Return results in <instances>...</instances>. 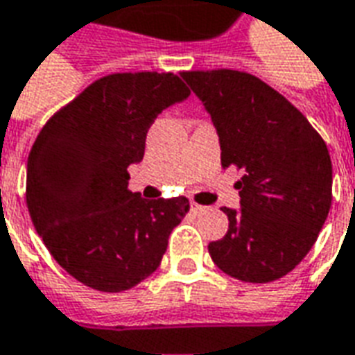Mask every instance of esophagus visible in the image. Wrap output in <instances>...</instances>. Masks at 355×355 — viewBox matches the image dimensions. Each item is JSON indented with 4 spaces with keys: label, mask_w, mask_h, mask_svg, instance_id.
<instances>
[{
    "label": "esophagus",
    "mask_w": 355,
    "mask_h": 355,
    "mask_svg": "<svg viewBox=\"0 0 355 355\" xmlns=\"http://www.w3.org/2000/svg\"><path fill=\"white\" fill-rule=\"evenodd\" d=\"M191 212L193 214H202V212H206V206H202V205H197V202H193V200H191Z\"/></svg>",
    "instance_id": "esophagus-1"
}]
</instances>
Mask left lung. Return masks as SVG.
<instances>
[{"label":"left lung","instance_id":"1","mask_svg":"<svg viewBox=\"0 0 355 355\" xmlns=\"http://www.w3.org/2000/svg\"><path fill=\"white\" fill-rule=\"evenodd\" d=\"M220 137L222 166H237L241 208H222L230 230L208 245L214 263L245 283H270L302 262L333 200V166L300 110L239 70L182 72Z\"/></svg>","mask_w":355,"mask_h":355}]
</instances>
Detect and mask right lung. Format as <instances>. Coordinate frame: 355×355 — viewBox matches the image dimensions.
<instances>
[{
	"mask_svg": "<svg viewBox=\"0 0 355 355\" xmlns=\"http://www.w3.org/2000/svg\"><path fill=\"white\" fill-rule=\"evenodd\" d=\"M191 92L172 72L110 74L49 118L26 166V205L62 270L103 293H122L160 266L185 197L149 200L128 189L155 118Z\"/></svg>",
	"mask_w": 355,
	"mask_h": 355,
	"instance_id": "1",
	"label": "right lung"
}]
</instances>
